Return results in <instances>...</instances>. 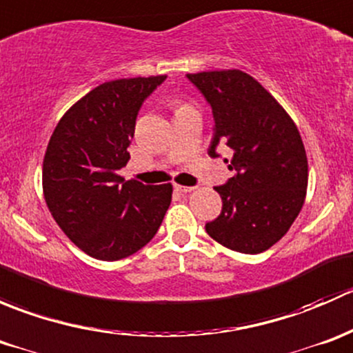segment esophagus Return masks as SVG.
Instances as JSON below:
<instances>
[{"mask_svg":"<svg viewBox=\"0 0 353 353\" xmlns=\"http://www.w3.org/2000/svg\"><path fill=\"white\" fill-rule=\"evenodd\" d=\"M174 188H176L177 191H181V193H191V191H194L193 186H181V184H176Z\"/></svg>","mask_w":353,"mask_h":353,"instance_id":"34e87169","label":"esophagus"}]
</instances>
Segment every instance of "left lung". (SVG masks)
I'll return each mask as SVG.
<instances>
[{
    "label": "left lung",
    "instance_id": "8db88e82",
    "mask_svg": "<svg viewBox=\"0 0 353 353\" xmlns=\"http://www.w3.org/2000/svg\"><path fill=\"white\" fill-rule=\"evenodd\" d=\"M186 77L213 112L208 155L219 157V143L234 152L229 169L236 174L215 188L222 212L206 223V232L232 251H266L285 236L304 205L309 174L301 133L275 97L244 71Z\"/></svg>",
    "mask_w": 353,
    "mask_h": 353
}]
</instances>
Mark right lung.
Wrapping results in <instances>:
<instances>
[{"mask_svg": "<svg viewBox=\"0 0 353 353\" xmlns=\"http://www.w3.org/2000/svg\"><path fill=\"white\" fill-rule=\"evenodd\" d=\"M165 74L105 81L66 110L42 165L51 215L83 252L117 261L152 241L172 184L148 186L117 174L130 160L138 110Z\"/></svg>", "mask_w": 353, "mask_h": 353, "instance_id": "right-lung-1", "label": "right lung"}]
</instances>
